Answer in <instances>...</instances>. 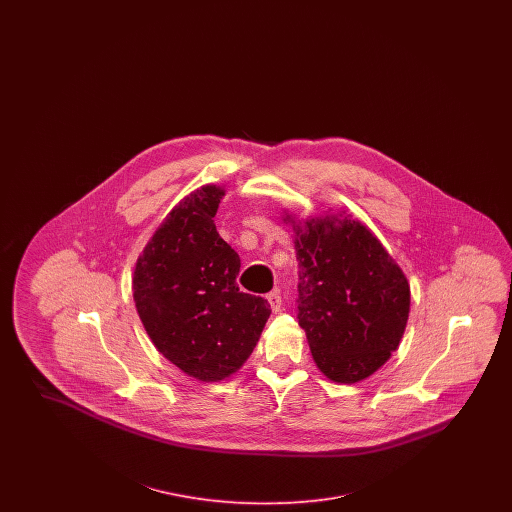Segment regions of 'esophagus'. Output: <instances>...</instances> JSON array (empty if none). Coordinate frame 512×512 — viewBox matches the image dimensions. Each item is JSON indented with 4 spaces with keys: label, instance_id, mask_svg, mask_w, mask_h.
Masks as SVG:
<instances>
[{
    "label": "esophagus",
    "instance_id": "obj_1",
    "mask_svg": "<svg viewBox=\"0 0 512 512\" xmlns=\"http://www.w3.org/2000/svg\"><path fill=\"white\" fill-rule=\"evenodd\" d=\"M267 301L268 305H270V309H272V313H280V309H282V297H280V293H268Z\"/></svg>",
    "mask_w": 512,
    "mask_h": 512
}]
</instances>
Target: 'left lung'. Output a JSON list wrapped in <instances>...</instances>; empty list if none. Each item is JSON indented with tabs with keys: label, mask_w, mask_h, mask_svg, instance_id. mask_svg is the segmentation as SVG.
<instances>
[{
	"label": "left lung",
	"mask_w": 512,
	"mask_h": 512,
	"mask_svg": "<svg viewBox=\"0 0 512 512\" xmlns=\"http://www.w3.org/2000/svg\"><path fill=\"white\" fill-rule=\"evenodd\" d=\"M295 234L297 318L313 359L338 384L361 382L399 347L409 282L359 220L311 219Z\"/></svg>",
	"instance_id": "1"
}]
</instances>
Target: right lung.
I'll return each mask as SVG.
<instances>
[{"label":"right lung","instance_id":"obj_1","mask_svg":"<svg viewBox=\"0 0 512 512\" xmlns=\"http://www.w3.org/2000/svg\"><path fill=\"white\" fill-rule=\"evenodd\" d=\"M224 190L184 197L140 255L132 290L147 336L172 365L219 382L244 365L270 317L267 299L240 292V255L217 232Z\"/></svg>","mask_w":512,"mask_h":512}]
</instances>
